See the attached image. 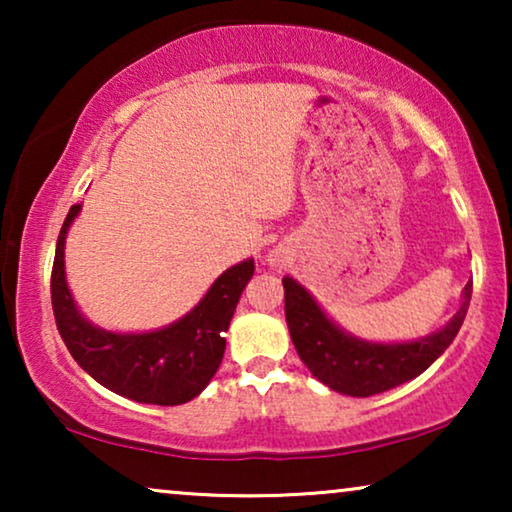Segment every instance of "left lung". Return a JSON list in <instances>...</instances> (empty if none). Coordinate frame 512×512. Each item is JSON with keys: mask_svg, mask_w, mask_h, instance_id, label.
<instances>
[{"mask_svg": "<svg viewBox=\"0 0 512 512\" xmlns=\"http://www.w3.org/2000/svg\"><path fill=\"white\" fill-rule=\"evenodd\" d=\"M471 291L468 282L464 303L443 331L403 345H370L342 333L291 277H284V310L293 345L310 373L340 394L366 398L422 375L450 347L464 324Z\"/></svg>", "mask_w": 512, "mask_h": 512, "instance_id": "left-lung-1", "label": "left lung"}]
</instances>
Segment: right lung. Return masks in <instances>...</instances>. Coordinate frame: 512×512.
Listing matches in <instances>:
<instances>
[{
  "mask_svg": "<svg viewBox=\"0 0 512 512\" xmlns=\"http://www.w3.org/2000/svg\"><path fill=\"white\" fill-rule=\"evenodd\" d=\"M81 205L69 209L60 228L51 272V303L60 338L90 377L137 403L181 405L207 387L226 352V331L254 261L223 272L207 296L177 324L153 333H109L76 312L65 282V235Z\"/></svg>",
  "mask_w": 512,
  "mask_h": 512,
  "instance_id": "right-lung-1",
  "label": "right lung"
}]
</instances>
